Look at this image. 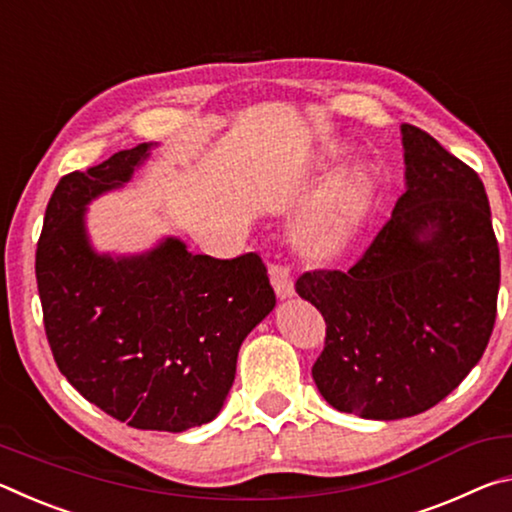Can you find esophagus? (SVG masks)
Returning <instances> with one entry per match:
<instances>
[{
  "label": "esophagus",
  "instance_id": "34e87169",
  "mask_svg": "<svg viewBox=\"0 0 512 512\" xmlns=\"http://www.w3.org/2000/svg\"><path fill=\"white\" fill-rule=\"evenodd\" d=\"M268 273H271V282L280 298H291L296 293V287H293V271L289 266H284L280 262L268 264Z\"/></svg>",
  "mask_w": 512,
  "mask_h": 512
}]
</instances>
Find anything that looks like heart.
<instances>
[{"label":"heart","instance_id":"obj_1","mask_svg":"<svg viewBox=\"0 0 512 512\" xmlns=\"http://www.w3.org/2000/svg\"><path fill=\"white\" fill-rule=\"evenodd\" d=\"M368 201V178L359 171L343 173L329 185L320 198L314 216L307 223V232L318 239H341L363 212Z\"/></svg>","mask_w":512,"mask_h":512}]
</instances>
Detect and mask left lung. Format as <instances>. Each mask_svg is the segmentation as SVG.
I'll use <instances>...</instances> for the list:
<instances>
[{"label": "left lung", "mask_w": 512, "mask_h": 512, "mask_svg": "<svg viewBox=\"0 0 512 512\" xmlns=\"http://www.w3.org/2000/svg\"><path fill=\"white\" fill-rule=\"evenodd\" d=\"M406 192L348 271H311L300 298L325 318L311 375L327 404L411 418L467 377L497 318L499 246L479 173L402 124Z\"/></svg>", "instance_id": "left-lung-1"}]
</instances>
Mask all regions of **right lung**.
<instances>
[{"label":"right lung","instance_id":"obj_1","mask_svg":"<svg viewBox=\"0 0 512 512\" xmlns=\"http://www.w3.org/2000/svg\"><path fill=\"white\" fill-rule=\"evenodd\" d=\"M153 144L60 178L36 250L42 318L58 370L85 400L135 429L214 420L250 329L275 307L257 253L192 255L167 237L149 253H94L85 205L128 183Z\"/></svg>","mask_w":512,"mask_h":512}]
</instances>
